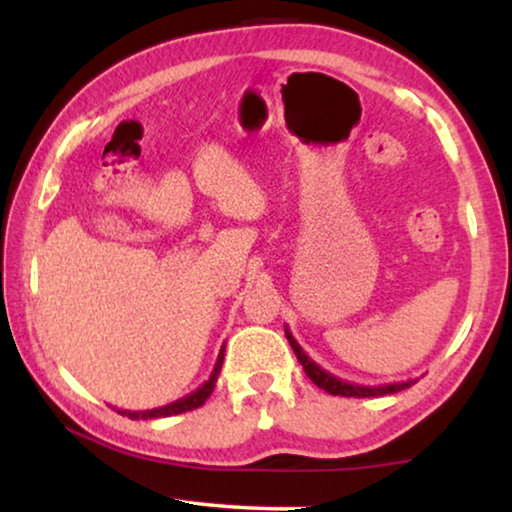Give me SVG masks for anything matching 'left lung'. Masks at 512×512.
I'll return each instance as SVG.
<instances>
[{
	"label": "left lung",
	"instance_id": "8db88e82",
	"mask_svg": "<svg viewBox=\"0 0 512 512\" xmlns=\"http://www.w3.org/2000/svg\"><path fill=\"white\" fill-rule=\"evenodd\" d=\"M286 333V340L291 342L293 352H296L300 366H303L305 375L310 377V380L317 384L319 389L328 391L331 396H347V398H370V396H387V394H396V391H403L408 389L410 384H415L417 380H403V382H391V384H377V387H363V384H354V382H345L340 380V377H335L328 373L319 366V363H314L310 356L303 352V347L298 345L296 338H293L289 328H284Z\"/></svg>",
	"mask_w": 512,
	"mask_h": 512
}]
</instances>
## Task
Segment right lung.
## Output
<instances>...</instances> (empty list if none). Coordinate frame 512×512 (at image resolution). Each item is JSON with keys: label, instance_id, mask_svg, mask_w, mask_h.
I'll return each instance as SVG.
<instances>
[{"label": "right lung", "instance_id": "right-lung-1", "mask_svg": "<svg viewBox=\"0 0 512 512\" xmlns=\"http://www.w3.org/2000/svg\"><path fill=\"white\" fill-rule=\"evenodd\" d=\"M223 352H226V349L221 347L219 359H216V363H214V370H212V375H209V380H207L205 384H202V387H198L195 391H191V394H188V396L179 398V401H174V403H167V405H163V408L139 410V412H132V410H118V412H121V415H125V417H130V419H158V417L181 415V412H188V410L200 408V405L205 403L209 396H212L214 384H216V380H219L221 363H223Z\"/></svg>", "mask_w": 512, "mask_h": 512}]
</instances>
